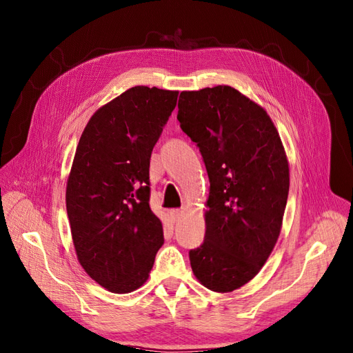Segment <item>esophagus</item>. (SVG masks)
I'll return each mask as SVG.
<instances>
[{"label": "esophagus", "mask_w": 353, "mask_h": 353, "mask_svg": "<svg viewBox=\"0 0 353 353\" xmlns=\"http://www.w3.org/2000/svg\"><path fill=\"white\" fill-rule=\"evenodd\" d=\"M182 216H183V210H180V209H176L171 212V218H173L174 222H177L180 218H182Z\"/></svg>", "instance_id": "1"}]
</instances>
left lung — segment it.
<instances>
[{
    "label": "left lung",
    "instance_id": "8db88e82",
    "mask_svg": "<svg viewBox=\"0 0 353 353\" xmlns=\"http://www.w3.org/2000/svg\"><path fill=\"white\" fill-rule=\"evenodd\" d=\"M177 119L210 180L204 243L189 252L201 285L232 292L263 268L282 230L289 164L263 107L227 85L183 90Z\"/></svg>",
    "mask_w": 353,
    "mask_h": 353
}]
</instances>
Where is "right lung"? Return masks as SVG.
<instances>
[{
    "label": "right lung",
    "instance_id": "1",
    "mask_svg": "<svg viewBox=\"0 0 353 353\" xmlns=\"http://www.w3.org/2000/svg\"><path fill=\"white\" fill-rule=\"evenodd\" d=\"M179 90L134 86L99 107L79 140L67 214L80 265L98 285L128 294L149 279L164 230L149 205L150 155Z\"/></svg>",
    "mask_w": 353,
    "mask_h": 353
}]
</instances>
